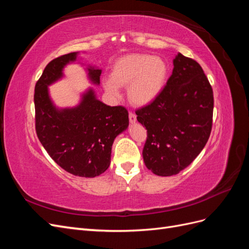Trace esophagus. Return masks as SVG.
Instances as JSON below:
<instances>
[{"label": "esophagus", "mask_w": 249, "mask_h": 249, "mask_svg": "<svg viewBox=\"0 0 249 249\" xmlns=\"http://www.w3.org/2000/svg\"><path fill=\"white\" fill-rule=\"evenodd\" d=\"M129 119H130V123H131V124H135V123H136V120H137V116L135 115L134 113L130 112V114H129Z\"/></svg>", "instance_id": "esophagus-1"}]
</instances>
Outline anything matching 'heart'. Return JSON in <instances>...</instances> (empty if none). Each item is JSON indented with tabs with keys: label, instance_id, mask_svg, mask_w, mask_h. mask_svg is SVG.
<instances>
[{
	"label": "heart",
	"instance_id": "obj_1",
	"mask_svg": "<svg viewBox=\"0 0 249 249\" xmlns=\"http://www.w3.org/2000/svg\"><path fill=\"white\" fill-rule=\"evenodd\" d=\"M168 73L166 62L160 57L146 54L126 55L111 67L110 79L103 88L113 99L120 95L119 87L127 86V97L136 106H147L162 92Z\"/></svg>",
	"mask_w": 249,
	"mask_h": 249
}]
</instances>
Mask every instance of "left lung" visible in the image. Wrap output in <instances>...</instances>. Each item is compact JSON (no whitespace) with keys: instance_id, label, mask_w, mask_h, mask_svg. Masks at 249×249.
<instances>
[{"instance_id":"1","label":"left lung","mask_w":249,"mask_h":249,"mask_svg":"<svg viewBox=\"0 0 249 249\" xmlns=\"http://www.w3.org/2000/svg\"><path fill=\"white\" fill-rule=\"evenodd\" d=\"M213 108V90L201 66L178 53L161 94L136 111L147 130L142 152L146 167L170 177L189 166L208 142Z\"/></svg>"}]
</instances>
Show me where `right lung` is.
<instances>
[{
  "instance_id": "add662e5",
  "label": "right lung",
  "mask_w": 249,
  "mask_h": 249,
  "mask_svg": "<svg viewBox=\"0 0 249 249\" xmlns=\"http://www.w3.org/2000/svg\"><path fill=\"white\" fill-rule=\"evenodd\" d=\"M78 52L60 56L46 66L37 81L34 93L37 137L50 157L73 176L94 178L109 167L114 139L129 126L124 107L107 106L88 88L79 105L58 108L53 103L49 86L64 77V67L77 61ZM87 77L100 85L102 70L86 67Z\"/></svg>"
}]
</instances>
